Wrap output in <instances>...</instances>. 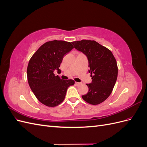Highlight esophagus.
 <instances>
[{"label": "esophagus", "mask_w": 147, "mask_h": 147, "mask_svg": "<svg viewBox=\"0 0 147 147\" xmlns=\"http://www.w3.org/2000/svg\"><path fill=\"white\" fill-rule=\"evenodd\" d=\"M82 83H80V82H75V84H76L77 86H79V85H80Z\"/></svg>", "instance_id": "34e87169"}]
</instances>
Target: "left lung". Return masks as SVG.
Returning <instances> with one entry per match:
<instances>
[{
	"label": "left lung",
	"mask_w": 147,
	"mask_h": 147,
	"mask_svg": "<svg viewBox=\"0 0 147 147\" xmlns=\"http://www.w3.org/2000/svg\"><path fill=\"white\" fill-rule=\"evenodd\" d=\"M74 48L85 55L92 82L86 84L89 91L82 98L88 103L97 105L108 98L118 77L117 61L110 50L94 40L73 42Z\"/></svg>",
	"instance_id": "1"
}]
</instances>
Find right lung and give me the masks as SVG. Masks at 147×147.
<instances>
[{
    "label": "right lung",
    "instance_id": "obj_1",
    "mask_svg": "<svg viewBox=\"0 0 147 147\" xmlns=\"http://www.w3.org/2000/svg\"><path fill=\"white\" fill-rule=\"evenodd\" d=\"M74 48L70 42H47L40 47L29 60L27 77L29 86L42 104L56 107L64 100L67 88L74 85L73 80H62L54 72L59 69L64 56Z\"/></svg>",
    "mask_w": 147,
    "mask_h": 147
}]
</instances>
